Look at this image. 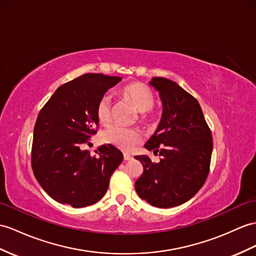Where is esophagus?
I'll use <instances>...</instances> for the list:
<instances>
[{
	"mask_svg": "<svg viewBox=\"0 0 256 256\" xmlns=\"http://www.w3.org/2000/svg\"><path fill=\"white\" fill-rule=\"evenodd\" d=\"M134 158V156L132 154H129V153H124V160H132Z\"/></svg>",
	"mask_w": 256,
	"mask_h": 256,
	"instance_id": "esophagus-1",
	"label": "esophagus"
}]
</instances>
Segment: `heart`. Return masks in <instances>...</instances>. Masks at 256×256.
Returning <instances> with one entry per match:
<instances>
[{"instance_id": "b5f03b06", "label": "heart", "mask_w": 256, "mask_h": 256, "mask_svg": "<svg viewBox=\"0 0 256 256\" xmlns=\"http://www.w3.org/2000/svg\"><path fill=\"white\" fill-rule=\"evenodd\" d=\"M122 94L129 98L134 106L142 113V118L146 120V112L151 110L154 106V94L146 86L140 82H132L124 86ZM112 98L108 96H103L98 100L96 108V115L100 124H108L112 120ZM102 140L108 144L114 146L122 151H130L136 143L141 141V134L136 129L124 128L120 126L110 127L102 134Z\"/></svg>"}]
</instances>
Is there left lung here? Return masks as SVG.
Masks as SVG:
<instances>
[{
	"label": "left lung",
	"instance_id": "left-lung-1",
	"mask_svg": "<svg viewBox=\"0 0 256 256\" xmlns=\"http://www.w3.org/2000/svg\"><path fill=\"white\" fill-rule=\"evenodd\" d=\"M148 84L158 91L163 114L144 148L158 154L160 160L152 163L146 155L134 156L143 165L134 188L148 204L168 208L189 201L202 188L213 139L196 98L167 78L153 77Z\"/></svg>",
	"mask_w": 256,
	"mask_h": 256
}]
</instances>
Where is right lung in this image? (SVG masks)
Returning <instances> with one entry per match:
<instances>
[{
    "mask_svg": "<svg viewBox=\"0 0 256 256\" xmlns=\"http://www.w3.org/2000/svg\"><path fill=\"white\" fill-rule=\"evenodd\" d=\"M120 80L102 74H82L58 88L40 110L31 165L43 190L56 202L79 208L96 203L106 193L122 153L104 144L91 156L82 146L96 134L98 100Z\"/></svg>",
    "mask_w": 256,
    "mask_h": 256,
    "instance_id": "add662e5",
    "label": "right lung"
}]
</instances>
